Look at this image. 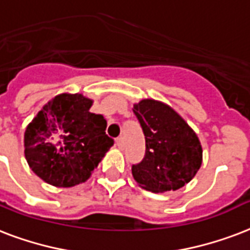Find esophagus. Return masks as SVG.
I'll list each match as a JSON object with an SVG mask.
<instances>
[{"label": "esophagus", "instance_id": "esophagus-1", "mask_svg": "<svg viewBox=\"0 0 250 250\" xmlns=\"http://www.w3.org/2000/svg\"><path fill=\"white\" fill-rule=\"evenodd\" d=\"M117 146H119V148H125V138L123 136H119V138L117 139Z\"/></svg>", "mask_w": 250, "mask_h": 250}]
</instances>
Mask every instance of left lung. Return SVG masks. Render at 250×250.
Segmentation results:
<instances>
[{
    "label": "left lung",
    "mask_w": 250,
    "mask_h": 250,
    "mask_svg": "<svg viewBox=\"0 0 250 250\" xmlns=\"http://www.w3.org/2000/svg\"><path fill=\"white\" fill-rule=\"evenodd\" d=\"M146 138V155L132 165L133 180L152 193H165L193 180L202 146L193 129L167 104L143 100L133 106Z\"/></svg>",
    "instance_id": "left-lung-1"
}]
</instances>
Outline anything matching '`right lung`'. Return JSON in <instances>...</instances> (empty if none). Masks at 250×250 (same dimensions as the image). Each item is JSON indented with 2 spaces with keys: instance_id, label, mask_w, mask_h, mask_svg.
Instances as JSON below:
<instances>
[{
  "instance_id": "right-lung-1",
  "label": "right lung",
  "mask_w": 250,
  "mask_h": 250,
  "mask_svg": "<svg viewBox=\"0 0 250 250\" xmlns=\"http://www.w3.org/2000/svg\"><path fill=\"white\" fill-rule=\"evenodd\" d=\"M83 94H60L45 104L24 132V156L47 184L70 188L86 181L114 144L107 122L89 111Z\"/></svg>"
}]
</instances>
